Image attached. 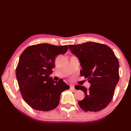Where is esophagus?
Returning <instances> with one entry per match:
<instances>
[{
	"mask_svg": "<svg viewBox=\"0 0 131 131\" xmlns=\"http://www.w3.org/2000/svg\"><path fill=\"white\" fill-rule=\"evenodd\" d=\"M70 88L71 90H72L73 91H76V89L73 85H70Z\"/></svg>",
	"mask_w": 131,
	"mask_h": 131,
	"instance_id": "1",
	"label": "esophagus"
}]
</instances>
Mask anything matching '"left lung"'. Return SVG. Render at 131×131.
Segmentation results:
<instances>
[{
	"label": "left lung",
	"mask_w": 131,
	"mask_h": 131,
	"mask_svg": "<svg viewBox=\"0 0 131 131\" xmlns=\"http://www.w3.org/2000/svg\"><path fill=\"white\" fill-rule=\"evenodd\" d=\"M73 54L78 58L82 70L80 76L88 80L91 86L77 85L76 90L85 94L78 104L85 112H99L105 108L112 100L119 80V62L113 50L105 44L87 42L69 45Z\"/></svg>",
	"instance_id": "left-lung-1"
}]
</instances>
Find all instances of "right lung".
<instances>
[{
    "label": "right lung",
    "mask_w": 131,
    "mask_h": 131,
    "mask_svg": "<svg viewBox=\"0 0 131 131\" xmlns=\"http://www.w3.org/2000/svg\"><path fill=\"white\" fill-rule=\"evenodd\" d=\"M68 50V45L43 43L29 46L21 54L16 77L23 99L34 109L43 112L54 109L61 93L69 89L63 80L55 82L50 77L56 57Z\"/></svg>",
    "instance_id": "right-lung-1"
}]
</instances>
